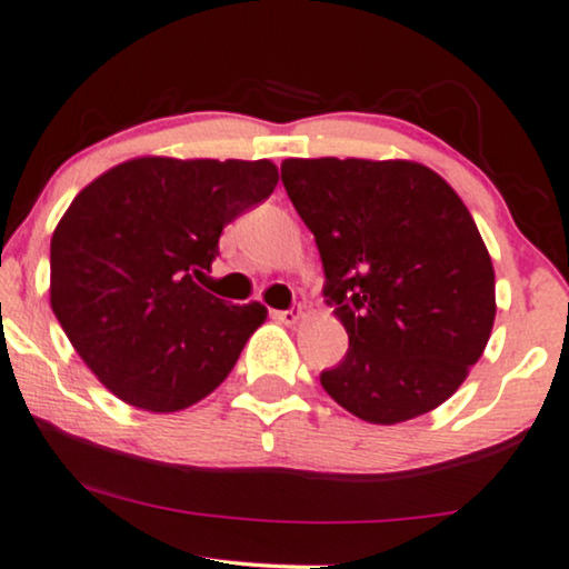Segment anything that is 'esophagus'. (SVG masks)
<instances>
[{
	"instance_id": "1",
	"label": "esophagus",
	"mask_w": 569,
	"mask_h": 569,
	"mask_svg": "<svg viewBox=\"0 0 569 569\" xmlns=\"http://www.w3.org/2000/svg\"><path fill=\"white\" fill-rule=\"evenodd\" d=\"M270 315H273V319H278V322H281V325H288V327H291V325H296V322H299V319L303 317V311H301L299 307H296V309L270 311Z\"/></svg>"
}]
</instances>
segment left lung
<instances>
[{
    "label": "left lung",
    "mask_w": 569,
    "mask_h": 569,
    "mask_svg": "<svg viewBox=\"0 0 569 569\" xmlns=\"http://www.w3.org/2000/svg\"><path fill=\"white\" fill-rule=\"evenodd\" d=\"M286 193L317 239L348 353L327 395L373 426L443 405L482 358L495 270L469 208L410 159H286Z\"/></svg>",
    "instance_id": "8db88e82"
}]
</instances>
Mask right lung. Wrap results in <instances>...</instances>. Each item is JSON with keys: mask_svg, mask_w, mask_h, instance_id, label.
I'll list each match as a JSON object with an SVG mask.
<instances>
[{"mask_svg": "<svg viewBox=\"0 0 569 569\" xmlns=\"http://www.w3.org/2000/svg\"><path fill=\"white\" fill-rule=\"evenodd\" d=\"M276 186L270 159L136 157L79 190L51 237V309L102 387L178 412L227 379L268 309L198 281L223 227Z\"/></svg>", "mask_w": 569, "mask_h": 569, "instance_id": "obj_1", "label": "right lung"}]
</instances>
